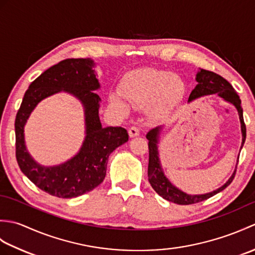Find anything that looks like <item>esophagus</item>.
I'll return each instance as SVG.
<instances>
[{
	"instance_id": "34e87169",
	"label": "esophagus",
	"mask_w": 255,
	"mask_h": 255,
	"mask_svg": "<svg viewBox=\"0 0 255 255\" xmlns=\"http://www.w3.org/2000/svg\"><path fill=\"white\" fill-rule=\"evenodd\" d=\"M128 133H129V136H130V138H133V137L139 136L140 131L137 127H131V128H129Z\"/></svg>"
}]
</instances>
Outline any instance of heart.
Returning <instances> with one entry per match:
<instances>
[{
    "mask_svg": "<svg viewBox=\"0 0 255 255\" xmlns=\"http://www.w3.org/2000/svg\"><path fill=\"white\" fill-rule=\"evenodd\" d=\"M184 89L185 84L180 75L153 68L129 72L121 84L124 98L136 105L147 103V111L152 116H161L169 111L180 99ZM124 100L118 93L110 95V104L122 114H127L129 106Z\"/></svg>",
    "mask_w": 255,
    "mask_h": 255,
    "instance_id": "heart-1",
    "label": "heart"
}]
</instances>
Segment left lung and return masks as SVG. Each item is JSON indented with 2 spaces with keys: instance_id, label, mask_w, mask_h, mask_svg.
Instances as JSON below:
<instances>
[{
  "instance_id": "1",
  "label": "left lung",
  "mask_w": 255,
  "mask_h": 255,
  "mask_svg": "<svg viewBox=\"0 0 255 255\" xmlns=\"http://www.w3.org/2000/svg\"><path fill=\"white\" fill-rule=\"evenodd\" d=\"M196 86L195 89L191 92L189 94L187 103H191L195 100L199 99V97H203L206 95H211V94H217L220 96L224 101L230 103L231 105L236 107L238 112V115H239L240 124H241V133H242V142L240 151L245 144L246 137H247V129L245 121H243V110L241 106V100L239 95L237 94V92L232 88V85L228 82V81L225 80L223 77H220L219 74L214 73L211 71H207V70L199 69V71L196 74ZM161 127H155L147 133V139L149 140V165H148V178L149 183L151 186L154 189V191L158 193L161 197L164 199L169 200V202L175 203L177 205H191L195 203L203 202V200L208 199L213 197L214 195L218 194L219 192L224 191V189L230 185L236 174L237 165L236 169L232 173L230 178L227 181L223 186L219 188L215 189L213 192L206 193V194H197V195H192L183 192L182 189L177 188L175 185L170 182L169 178H167L164 174L163 167H162L161 161H160V154H159V136L161 131ZM239 162V155H238L237 164Z\"/></svg>"
}]
</instances>
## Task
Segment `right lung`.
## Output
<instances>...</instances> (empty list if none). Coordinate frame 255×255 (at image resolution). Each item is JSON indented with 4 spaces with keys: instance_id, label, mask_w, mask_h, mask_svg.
<instances>
[{
    "instance_id": "add662e5",
    "label": "right lung",
    "mask_w": 255,
    "mask_h": 255,
    "mask_svg": "<svg viewBox=\"0 0 255 255\" xmlns=\"http://www.w3.org/2000/svg\"><path fill=\"white\" fill-rule=\"evenodd\" d=\"M95 62L90 58L66 59L41 73L23 97L15 119L16 160L20 171L52 196L73 198L93 191L104 181L108 156L128 141V132L122 127H103L99 110L101 88L96 79ZM66 91L78 98L85 110L86 137L79 152L61 165L45 167L36 162L25 148L23 128L31 112L42 100Z\"/></svg>"
}]
</instances>
